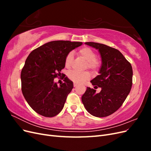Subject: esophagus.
<instances>
[{"label":"esophagus","instance_id":"esophagus-1","mask_svg":"<svg viewBox=\"0 0 151 151\" xmlns=\"http://www.w3.org/2000/svg\"><path fill=\"white\" fill-rule=\"evenodd\" d=\"M77 84L76 83H74V88H76V87H77Z\"/></svg>","mask_w":151,"mask_h":151}]
</instances>
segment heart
Returning <instances> with one entry per match:
<instances>
[{"label": "heart", "instance_id": "b5f03b06", "mask_svg": "<svg viewBox=\"0 0 151 151\" xmlns=\"http://www.w3.org/2000/svg\"><path fill=\"white\" fill-rule=\"evenodd\" d=\"M79 55L87 61L86 67L90 68L93 71H97L101 67V62L96 58V53L94 50L88 47L81 48L79 50ZM74 60V53L73 52L68 53L65 58V66L67 68L71 67ZM68 77L69 79L76 84H82L90 78V74L88 72H79L76 70H72L68 73Z\"/></svg>", "mask_w": 151, "mask_h": 151}]
</instances>
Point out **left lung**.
<instances>
[{
    "label": "left lung",
    "mask_w": 151,
    "mask_h": 151,
    "mask_svg": "<svg viewBox=\"0 0 151 151\" xmlns=\"http://www.w3.org/2000/svg\"><path fill=\"white\" fill-rule=\"evenodd\" d=\"M86 45L98 50L102 64L99 75L91 81L96 90L87 88L82 96L85 108L91 115L105 117L111 115L120 108L129 95L132 86L133 70L130 63L122 53L106 45L86 42Z\"/></svg>",
    "instance_id": "8db88e82"
}]
</instances>
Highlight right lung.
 Segmentation results:
<instances>
[{
  "label": "right lung",
  "instance_id": "add662e5",
  "mask_svg": "<svg viewBox=\"0 0 151 151\" xmlns=\"http://www.w3.org/2000/svg\"><path fill=\"white\" fill-rule=\"evenodd\" d=\"M82 44L53 41L35 49L27 57L21 73V90L27 103L40 115L53 117L64 106L74 87L72 81L64 76V82L58 86L53 80L61 75L67 55Z\"/></svg>",
  "mask_w": 151,
  "mask_h": 151
}]
</instances>
